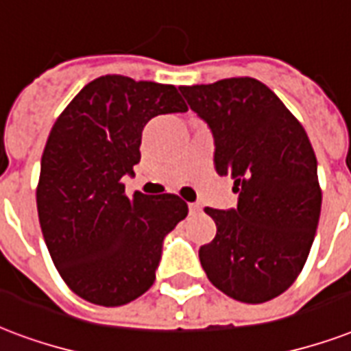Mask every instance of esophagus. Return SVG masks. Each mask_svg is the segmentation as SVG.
Returning <instances> with one entry per match:
<instances>
[{
    "label": "esophagus",
    "instance_id": "esophagus-1",
    "mask_svg": "<svg viewBox=\"0 0 351 351\" xmlns=\"http://www.w3.org/2000/svg\"><path fill=\"white\" fill-rule=\"evenodd\" d=\"M202 211V206L193 202V204H189V213H200Z\"/></svg>",
    "mask_w": 351,
    "mask_h": 351
}]
</instances>
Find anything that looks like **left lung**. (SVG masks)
Segmentation results:
<instances>
[{
    "label": "left lung",
    "mask_w": 351,
    "mask_h": 351,
    "mask_svg": "<svg viewBox=\"0 0 351 351\" xmlns=\"http://www.w3.org/2000/svg\"><path fill=\"white\" fill-rule=\"evenodd\" d=\"M213 132L215 171L234 178L235 210L206 213L217 234L199 250L206 276L226 296L263 304L306 265L320 217L317 156L302 123L252 77L180 86Z\"/></svg>",
    "instance_id": "8db88e82"
}]
</instances>
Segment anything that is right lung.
Returning a JSON list of instances; mask_svg holds the SVG:
<instances>
[{"mask_svg":"<svg viewBox=\"0 0 351 351\" xmlns=\"http://www.w3.org/2000/svg\"><path fill=\"white\" fill-rule=\"evenodd\" d=\"M187 112L173 84L104 75L57 117L36 186L40 228L58 274L95 306L136 300L154 283L164 237L187 215L178 195L125 193L152 117Z\"/></svg>","mask_w":351,"mask_h":351,"instance_id":"add662e5","label":"right lung"}]
</instances>
